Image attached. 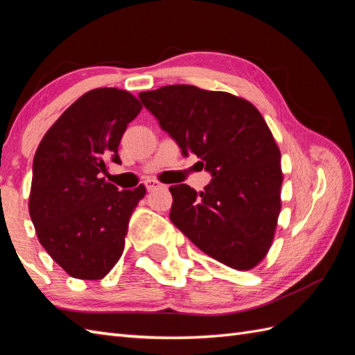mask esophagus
I'll list each match as a JSON object with an SVG mask.
<instances>
[{
	"instance_id": "obj_1",
	"label": "esophagus",
	"mask_w": 355,
	"mask_h": 355,
	"mask_svg": "<svg viewBox=\"0 0 355 355\" xmlns=\"http://www.w3.org/2000/svg\"><path fill=\"white\" fill-rule=\"evenodd\" d=\"M162 184L158 183V182H155V180H146L145 182V187H146V191H154V189H157V187H160Z\"/></svg>"
}]
</instances>
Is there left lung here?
Listing matches in <instances>:
<instances>
[{
	"mask_svg": "<svg viewBox=\"0 0 355 355\" xmlns=\"http://www.w3.org/2000/svg\"><path fill=\"white\" fill-rule=\"evenodd\" d=\"M212 180L197 193L173 184L171 221L210 258L250 270L266 258L281 212V150L254 105L224 92L168 85L139 94Z\"/></svg>",
	"mask_w": 355,
	"mask_h": 355,
	"instance_id": "1",
	"label": "left lung"
}]
</instances>
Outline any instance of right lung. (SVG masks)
I'll list each match as a JSON object with an SVG mask.
<instances>
[{
  "label": "right lung",
  "instance_id": "1",
  "mask_svg": "<svg viewBox=\"0 0 355 355\" xmlns=\"http://www.w3.org/2000/svg\"><path fill=\"white\" fill-rule=\"evenodd\" d=\"M141 103L119 88L80 96L45 132L33 158L28 212L53 261L76 279L97 281L120 259L128 223L146 189L119 191L102 177L122 163L119 143Z\"/></svg>",
  "mask_w": 355,
  "mask_h": 355
}]
</instances>
